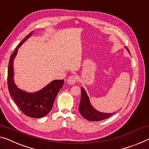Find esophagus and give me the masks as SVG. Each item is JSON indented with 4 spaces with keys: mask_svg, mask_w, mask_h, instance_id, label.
Returning a JSON list of instances; mask_svg holds the SVG:
<instances>
[{
    "mask_svg": "<svg viewBox=\"0 0 149 149\" xmlns=\"http://www.w3.org/2000/svg\"><path fill=\"white\" fill-rule=\"evenodd\" d=\"M67 81L68 84L73 85V84H74L77 81V77L75 75H71L68 78Z\"/></svg>",
    "mask_w": 149,
    "mask_h": 149,
    "instance_id": "1",
    "label": "esophagus"
}]
</instances>
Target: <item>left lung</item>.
<instances>
[{
	"instance_id": "obj_1",
	"label": "left lung",
	"mask_w": 149,
	"mask_h": 149,
	"mask_svg": "<svg viewBox=\"0 0 149 149\" xmlns=\"http://www.w3.org/2000/svg\"><path fill=\"white\" fill-rule=\"evenodd\" d=\"M81 100L79 106V111L84 118L90 121H100L108 118L114 114V113H108V114L103 113L95 110L91 105L90 100L84 88H81Z\"/></svg>"
}]
</instances>
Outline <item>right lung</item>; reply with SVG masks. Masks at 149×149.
<instances>
[{
  "instance_id": "1",
  "label": "right lung",
  "mask_w": 149,
  "mask_h": 149,
  "mask_svg": "<svg viewBox=\"0 0 149 149\" xmlns=\"http://www.w3.org/2000/svg\"><path fill=\"white\" fill-rule=\"evenodd\" d=\"M32 33L33 31L26 35L10 55L8 67L7 83L10 95L22 112L27 116L38 118L46 116L52 110L55 97L59 90L63 87L64 80H53L42 90L35 93L24 92L15 85L13 79V60L16 56L18 49L31 36Z\"/></svg>"
}]
</instances>
